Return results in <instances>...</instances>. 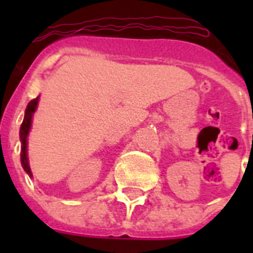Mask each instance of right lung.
I'll list each match as a JSON object with an SVG mask.
<instances>
[{
	"label": "right lung",
	"mask_w": 253,
	"mask_h": 253,
	"mask_svg": "<svg viewBox=\"0 0 253 253\" xmlns=\"http://www.w3.org/2000/svg\"><path fill=\"white\" fill-rule=\"evenodd\" d=\"M38 100L33 99L26 106L25 110V118H24V122L21 124V128H20V139H21V165L25 169L26 173H29V176H31V171L30 167H29V161H28V154H26V146H28V140H26V137H28L29 130H30L31 126V118H33V114L34 111L37 110V105H38Z\"/></svg>",
	"instance_id": "1"
}]
</instances>
